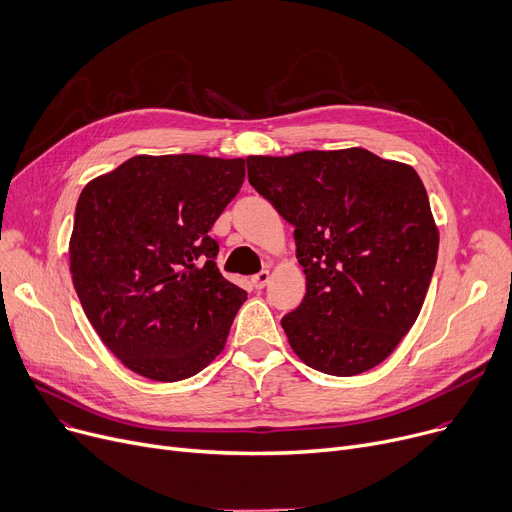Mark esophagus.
Instances as JSON below:
<instances>
[{"instance_id": "34e87169", "label": "esophagus", "mask_w": 512, "mask_h": 512, "mask_svg": "<svg viewBox=\"0 0 512 512\" xmlns=\"http://www.w3.org/2000/svg\"><path fill=\"white\" fill-rule=\"evenodd\" d=\"M268 279H270V273H268V270H260L258 275H254V277H252V283H254V287H256V289H264V287H266V283H268Z\"/></svg>"}]
</instances>
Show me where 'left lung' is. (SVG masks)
Segmentation results:
<instances>
[{
    "mask_svg": "<svg viewBox=\"0 0 512 512\" xmlns=\"http://www.w3.org/2000/svg\"><path fill=\"white\" fill-rule=\"evenodd\" d=\"M246 163L254 190L295 227L306 295L281 320L291 349L330 376L372 370L409 333L436 266L422 179L366 148Z\"/></svg>",
    "mask_w": 512,
    "mask_h": 512,
    "instance_id": "8db88e82",
    "label": "left lung"
}]
</instances>
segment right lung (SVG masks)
<instances>
[{"label":"right lung","mask_w":512,"mask_h":512,"mask_svg":"<svg viewBox=\"0 0 512 512\" xmlns=\"http://www.w3.org/2000/svg\"><path fill=\"white\" fill-rule=\"evenodd\" d=\"M244 159L138 155L86 184L70 270L86 318L132 372L177 382L223 351L246 291L210 237L244 184Z\"/></svg>","instance_id":"add662e5"}]
</instances>
